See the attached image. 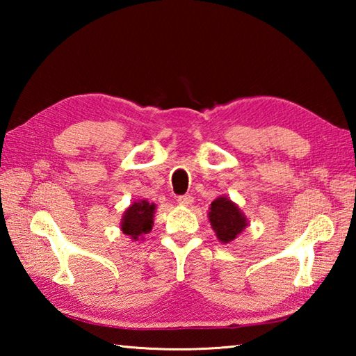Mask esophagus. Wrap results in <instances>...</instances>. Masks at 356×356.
<instances>
[{"instance_id": "esophagus-1", "label": "esophagus", "mask_w": 356, "mask_h": 356, "mask_svg": "<svg viewBox=\"0 0 356 356\" xmlns=\"http://www.w3.org/2000/svg\"><path fill=\"white\" fill-rule=\"evenodd\" d=\"M177 202L180 204V206H190V204L193 202V196L191 195H182L177 197Z\"/></svg>"}]
</instances>
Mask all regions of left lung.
I'll list each match as a JSON object with an SVG mask.
<instances>
[{
    "mask_svg": "<svg viewBox=\"0 0 356 356\" xmlns=\"http://www.w3.org/2000/svg\"><path fill=\"white\" fill-rule=\"evenodd\" d=\"M209 220L220 242L229 243L246 227V218L227 197H218L210 204Z\"/></svg>",
    "mask_w": 356,
    "mask_h": 356,
    "instance_id": "8db88e82",
    "label": "left lung"
}]
</instances>
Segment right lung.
Returning a JSON list of instances; mask_svg holds the SVG:
<instances>
[{
  "label": "right lung",
  "mask_w": 356,
  "mask_h": 356,
  "mask_svg": "<svg viewBox=\"0 0 356 356\" xmlns=\"http://www.w3.org/2000/svg\"><path fill=\"white\" fill-rule=\"evenodd\" d=\"M154 212L155 204L147 201L134 202L122 216V232L135 240L141 234H147L154 225Z\"/></svg>",
  "instance_id": "right-lung-1"
}]
</instances>
